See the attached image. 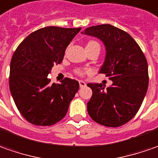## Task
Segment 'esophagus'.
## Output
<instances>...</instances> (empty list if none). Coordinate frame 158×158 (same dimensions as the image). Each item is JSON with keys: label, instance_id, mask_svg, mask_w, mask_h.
I'll return each mask as SVG.
<instances>
[{"label": "esophagus", "instance_id": "1", "mask_svg": "<svg viewBox=\"0 0 158 158\" xmlns=\"http://www.w3.org/2000/svg\"><path fill=\"white\" fill-rule=\"evenodd\" d=\"M79 84H80V87H81V88H83V87L86 86V82L83 81H79Z\"/></svg>", "mask_w": 158, "mask_h": 158}]
</instances>
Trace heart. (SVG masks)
<instances>
[{"mask_svg": "<svg viewBox=\"0 0 158 158\" xmlns=\"http://www.w3.org/2000/svg\"><path fill=\"white\" fill-rule=\"evenodd\" d=\"M88 45H98V43L96 42H89V43H88ZM80 74H82V73L80 72Z\"/></svg>", "mask_w": 158, "mask_h": 158, "instance_id": "b5f03b06", "label": "heart"}]
</instances>
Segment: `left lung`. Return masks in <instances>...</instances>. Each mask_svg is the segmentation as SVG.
Here are the masks:
<instances>
[{
    "instance_id": "8db88e82",
    "label": "left lung",
    "mask_w": 158,
    "mask_h": 158,
    "mask_svg": "<svg viewBox=\"0 0 158 158\" xmlns=\"http://www.w3.org/2000/svg\"><path fill=\"white\" fill-rule=\"evenodd\" d=\"M81 34L102 42L106 55L99 73L112 81L105 88L102 83H88L92 96L87 103L92 119L107 127H119L131 121L139 110L148 85V63L132 37L110 24L87 27Z\"/></svg>"
}]
</instances>
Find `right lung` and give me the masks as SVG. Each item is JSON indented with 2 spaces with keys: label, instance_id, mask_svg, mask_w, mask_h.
Instances as JSON below:
<instances>
[{
  "label": "right lung",
  "instance_id": "obj_1",
  "mask_svg": "<svg viewBox=\"0 0 158 158\" xmlns=\"http://www.w3.org/2000/svg\"><path fill=\"white\" fill-rule=\"evenodd\" d=\"M78 28L46 27L31 33L18 46L10 62L9 89L22 116L37 126H50L66 116L79 82L65 78L50 83L54 64L61 63Z\"/></svg>",
  "mask_w": 158,
  "mask_h": 158
}]
</instances>
